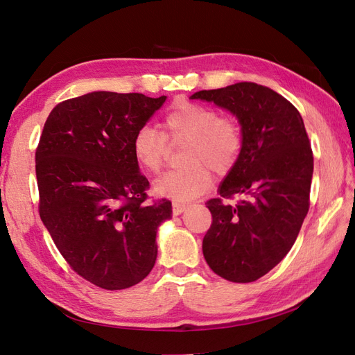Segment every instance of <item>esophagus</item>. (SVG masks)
Masks as SVG:
<instances>
[{"instance_id": "esophagus-1", "label": "esophagus", "mask_w": 355, "mask_h": 355, "mask_svg": "<svg viewBox=\"0 0 355 355\" xmlns=\"http://www.w3.org/2000/svg\"><path fill=\"white\" fill-rule=\"evenodd\" d=\"M171 207H173V214H175V216H178V214H180V213H184V210L187 209L185 204L184 202H179V201L171 202Z\"/></svg>"}]
</instances>
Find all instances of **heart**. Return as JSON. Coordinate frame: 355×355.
<instances>
[{
    "instance_id": "heart-1",
    "label": "heart",
    "mask_w": 355,
    "mask_h": 355,
    "mask_svg": "<svg viewBox=\"0 0 355 355\" xmlns=\"http://www.w3.org/2000/svg\"><path fill=\"white\" fill-rule=\"evenodd\" d=\"M171 145L185 144L182 163L187 167L171 170L154 182L161 197L179 201L197 198L211 188L210 171L227 175L239 163L243 149L240 124L219 111L200 103L180 101L163 120V132L144 124L136 130L132 151L137 164L149 173L164 166Z\"/></svg>"
}]
</instances>
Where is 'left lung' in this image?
Returning a JSON list of instances; mask_svg holds the SVG:
<instances>
[{
    "mask_svg": "<svg viewBox=\"0 0 355 355\" xmlns=\"http://www.w3.org/2000/svg\"><path fill=\"white\" fill-rule=\"evenodd\" d=\"M239 118L243 149L219 198L206 204L211 225L202 254L213 272L252 283L292 249L309 210L314 157L302 116L282 94L256 83H237L191 96ZM239 196L235 205L223 198Z\"/></svg>",
    "mask_w": 355,
    "mask_h": 355,
    "instance_id": "8db88e82",
    "label": "left lung"
}]
</instances>
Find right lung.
<instances>
[{"label": "right lung", "instance_id": "add662e5", "mask_svg": "<svg viewBox=\"0 0 355 355\" xmlns=\"http://www.w3.org/2000/svg\"><path fill=\"white\" fill-rule=\"evenodd\" d=\"M166 96L93 92L58 103L35 151L38 211L58 250L84 280L106 290L141 283L157 259L167 198L148 201L132 151L136 130Z\"/></svg>", "mask_w": 355, "mask_h": 355}]
</instances>
